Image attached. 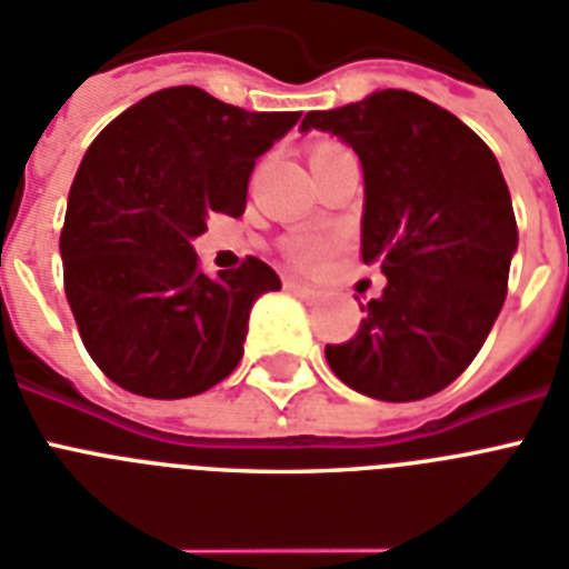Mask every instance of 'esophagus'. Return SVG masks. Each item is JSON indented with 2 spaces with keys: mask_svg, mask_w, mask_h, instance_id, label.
Segmentation results:
<instances>
[{
  "mask_svg": "<svg viewBox=\"0 0 569 569\" xmlns=\"http://www.w3.org/2000/svg\"><path fill=\"white\" fill-rule=\"evenodd\" d=\"M286 289L292 295H298L300 300H307V303H312V300H318V289H312V286L300 283V280H295V277H289L286 280Z\"/></svg>",
  "mask_w": 569,
  "mask_h": 569,
  "instance_id": "esophagus-1",
  "label": "esophagus"
}]
</instances>
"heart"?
Returning a JSON list of instances; mask_svg holds the SVG:
<instances>
[{"mask_svg": "<svg viewBox=\"0 0 569 569\" xmlns=\"http://www.w3.org/2000/svg\"><path fill=\"white\" fill-rule=\"evenodd\" d=\"M321 253H325V244L316 242V239H298V242L292 244V257L298 262H303V266L316 262Z\"/></svg>", "mask_w": 569, "mask_h": 569, "instance_id": "obj_1", "label": "heart"}]
</instances>
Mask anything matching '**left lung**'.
Segmentation results:
<instances>
[{
	"label": "left lung",
	"instance_id": "8db88e82",
	"mask_svg": "<svg viewBox=\"0 0 569 569\" xmlns=\"http://www.w3.org/2000/svg\"><path fill=\"white\" fill-rule=\"evenodd\" d=\"M300 131H327L359 154L362 260L389 280L362 307L357 336L327 345L332 373L389 403L447 389L509 289L517 221L497 157L450 110L409 90L309 110Z\"/></svg>",
	"mask_w": 569,
	"mask_h": 569
}]
</instances>
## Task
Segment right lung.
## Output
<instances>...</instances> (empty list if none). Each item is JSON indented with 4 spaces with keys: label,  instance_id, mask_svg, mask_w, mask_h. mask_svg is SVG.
Returning a JSON list of instances; mask_svg holds the SVG:
<instances>
[{
    "label": "right lung",
    "instance_id": "right-lung-1",
    "mask_svg": "<svg viewBox=\"0 0 569 569\" xmlns=\"http://www.w3.org/2000/svg\"><path fill=\"white\" fill-rule=\"evenodd\" d=\"M300 113H251L198 87L151 92L92 140L60 233L63 286L87 353L108 380L154 400L201 395L242 359L271 266L207 277L192 239L212 212L242 216L257 157Z\"/></svg>",
    "mask_w": 569,
    "mask_h": 569
}]
</instances>
